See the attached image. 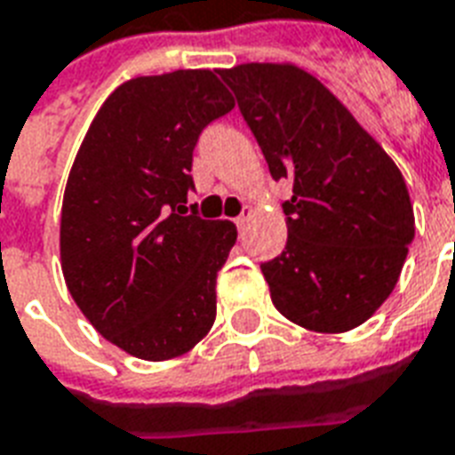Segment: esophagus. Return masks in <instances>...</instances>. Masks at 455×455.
<instances>
[{"instance_id":"1","label":"esophagus","mask_w":455,"mask_h":455,"mask_svg":"<svg viewBox=\"0 0 455 455\" xmlns=\"http://www.w3.org/2000/svg\"><path fill=\"white\" fill-rule=\"evenodd\" d=\"M251 216H253L251 206H244V209H242V213H239V216L235 218V223H237L239 230H242V228H244L246 223H249V218H251Z\"/></svg>"}]
</instances>
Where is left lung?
<instances>
[{
  "mask_svg": "<svg viewBox=\"0 0 455 455\" xmlns=\"http://www.w3.org/2000/svg\"><path fill=\"white\" fill-rule=\"evenodd\" d=\"M275 180L287 246L260 263L284 318L313 332L363 325L399 283L415 237L406 180L371 132L318 77L294 63L218 70Z\"/></svg>",
  "mask_w": 455,
  "mask_h": 455,
  "instance_id": "1",
  "label": "left lung"
}]
</instances>
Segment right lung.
I'll use <instances>...</instances> for the list:
<instances>
[{
	"mask_svg": "<svg viewBox=\"0 0 455 455\" xmlns=\"http://www.w3.org/2000/svg\"><path fill=\"white\" fill-rule=\"evenodd\" d=\"M235 108L216 70H172L116 87L70 168L61 270L94 330L144 361L188 354L216 320V277L235 246L230 220L188 213L192 151Z\"/></svg>",
	"mask_w": 455,
	"mask_h": 455,
	"instance_id": "1",
	"label": "right lung"
}]
</instances>
